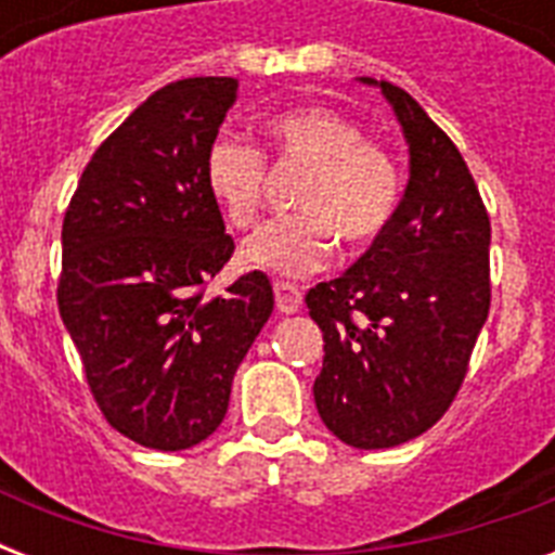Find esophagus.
I'll return each instance as SVG.
<instances>
[{
  "label": "esophagus",
  "mask_w": 555,
  "mask_h": 555,
  "mask_svg": "<svg viewBox=\"0 0 555 555\" xmlns=\"http://www.w3.org/2000/svg\"><path fill=\"white\" fill-rule=\"evenodd\" d=\"M273 294H276V308L282 313H296L302 308V291L291 282H276Z\"/></svg>",
  "instance_id": "obj_1"
}]
</instances>
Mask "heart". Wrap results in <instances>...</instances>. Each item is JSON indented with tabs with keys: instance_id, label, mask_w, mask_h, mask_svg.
I'll use <instances>...</instances> for the list:
<instances>
[{
	"instance_id": "heart-1",
	"label": "heart",
	"mask_w": 555,
	"mask_h": 555,
	"mask_svg": "<svg viewBox=\"0 0 555 555\" xmlns=\"http://www.w3.org/2000/svg\"><path fill=\"white\" fill-rule=\"evenodd\" d=\"M268 155L279 167H299L291 204L294 216L273 218L242 244L244 268L299 279L320 270L334 238L365 247L397 216L403 176L391 152L354 117L328 106H299L264 120ZM204 190L227 218L244 230L256 221L268 184L264 155L256 146L218 134L201 164Z\"/></svg>"
}]
</instances>
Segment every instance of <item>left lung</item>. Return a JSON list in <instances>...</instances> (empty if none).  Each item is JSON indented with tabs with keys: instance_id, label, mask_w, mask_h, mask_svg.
<instances>
[{
	"instance_id": "8db88e82",
	"label": "left lung",
	"mask_w": 555,
	"mask_h": 555,
	"mask_svg": "<svg viewBox=\"0 0 555 555\" xmlns=\"http://www.w3.org/2000/svg\"><path fill=\"white\" fill-rule=\"evenodd\" d=\"M379 86L409 143L397 216L343 273L308 291L325 360L313 400L343 443L388 449L447 414L490 313V216L449 134L395 82Z\"/></svg>"
}]
</instances>
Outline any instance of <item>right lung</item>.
<instances>
[{
	"label": "right lung",
	"instance_id": "obj_1",
	"mask_svg": "<svg viewBox=\"0 0 555 555\" xmlns=\"http://www.w3.org/2000/svg\"><path fill=\"white\" fill-rule=\"evenodd\" d=\"M235 91L233 77L155 91L91 155L63 218L56 305L91 395L108 426L160 452L221 426L235 369L273 313L261 270L204 294L235 250L201 176Z\"/></svg>",
	"mask_w": 555,
	"mask_h": 555
}]
</instances>
